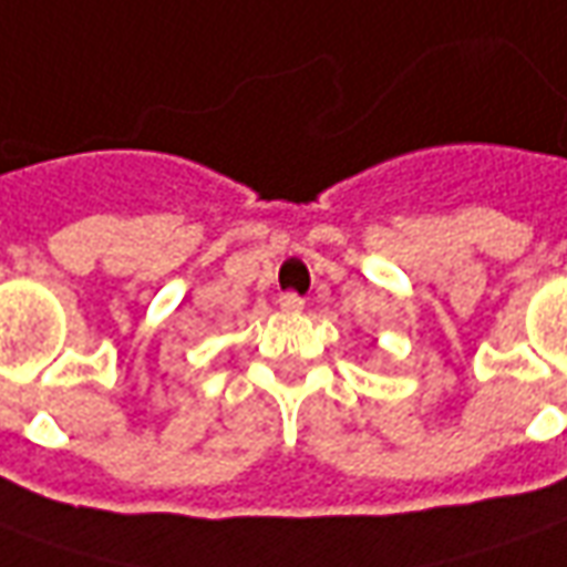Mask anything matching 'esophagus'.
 Segmentation results:
<instances>
[{"mask_svg": "<svg viewBox=\"0 0 567 567\" xmlns=\"http://www.w3.org/2000/svg\"><path fill=\"white\" fill-rule=\"evenodd\" d=\"M279 307H282V312H300L303 310V297L295 295V291H288V295L279 297Z\"/></svg>", "mask_w": 567, "mask_h": 567, "instance_id": "1", "label": "esophagus"}]
</instances>
